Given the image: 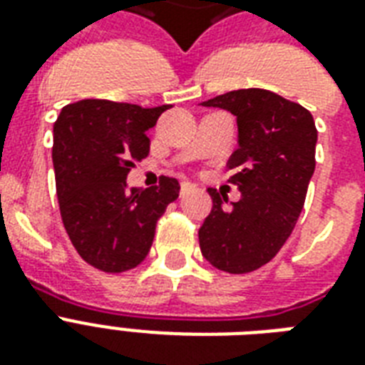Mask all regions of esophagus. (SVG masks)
I'll return each instance as SVG.
<instances>
[{
	"instance_id": "34e87169",
	"label": "esophagus",
	"mask_w": 365,
	"mask_h": 365,
	"mask_svg": "<svg viewBox=\"0 0 365 365\" xmlns=\"http://www.w3.org/2000/svg\"><path fill=\"white\" fill-rule=\"evenodd\" d=\"M191 189H193V185H191V183L189 182H182V189H180V195H187L189 191H191Z\"/></svg>"
}]
</instances>
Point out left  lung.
I'll use <instances>...</instances> for the list:
<instances>
[{"mask_svg": "<svg viewBox=\"0 0 365 365\" xmlns=\"http://www.w3.org/2000/svg\"><path fill=\"white\" fill-rule=\"evenodd\" d=\"M200 106L237 117L239 148L227 160L239 202L208 189L212 212L199 229L200 252L220 271L244 274L278 254L294 231L314 172L317 126L303 106L263 91L240 88Z\"/></svg>", "mask_w": 365, "mask_h": 365, "instance_id": "obj_1", "label": "left lung"}]
</instances>
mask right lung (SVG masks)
Returning a JSON list of instances; mask_svg holds the SVG:
<instances>
[{"label":"right lung","mask_w":365,"mask_h":365,"mask_svg":"<svg viewBox=\"0 0 365 365\" xmlns=\"http://www.w3.org/2000/svg\"><path fill=\"white\" fill-rule=\"evenodd\" d=\"M166 110L81 100L62 108L54 123L60 216L77 254L100 271L140 265L153 244L157 220L180 195L176 178L163 176L149 189L126 183L134 163L149 153L145 132Z\"/></svg>","instance_id":"add662e5"}]
</instances>
